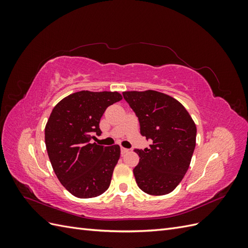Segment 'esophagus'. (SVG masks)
Wrapping results in <instances>:
<instances>
[{
    "mask_svg": "<svg viewBox=\"0 0 248 248\" xmlns=\"http://www.w3.org/2000/svg\"><path fill=\"white\" fill-rule=\"evenodd\" d=\"M129 150L128 149H126V148H123V147H121V154L122 155H124V154H126L127 152H128Z\"/></svg>",
    "mask_w": 248,
    "mask_h": 248,
    "instance_id": "34e87169",
    "label": "esophagus"
}]
</instances>
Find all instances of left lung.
Instances as JSON below:
<instances>
[{
    "mask_svg": "<svg viewBox=\"0 0 248 248\" xmlns=\"http://www.w3.org/2000/svg\"><path fill=\"white\" fill-rule=\"evenodd\" d=\"M123 97L139 118L141 136L153 141L150 148L134 150L140 156L133 169L137 184L151 196L170 193L189 168L196 124L182 104L167 94L148 90L123 92Z\"/></svg>",
    "mask_w": 248,
    "mask_h": 248,
    "instance_id": "1",
    "label": "left lung"
}]
</instances>
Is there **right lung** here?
Wrapping results in <instances>:
<instances>
[{"mask_svg":"<svg viewBox=\"0 0 248 248\" xmlns=\"http://www.w3.org/2000/svg\"><path fill=\"white\" fill-rule=\"evenodd\" d=\"M122 99L118 92L80 91L52 109L46 126V146L59 181L74 197H98L110 184L120 158V147L91 144L100 136L106 109Z\"/></svg>","mask_w":248,"mask_h":248,"instance_id":"add662e5","label":"right lung"}]
</instances>
